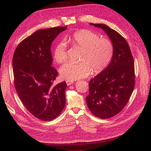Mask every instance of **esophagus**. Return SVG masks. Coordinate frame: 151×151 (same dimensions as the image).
<instances>
[{"instance_id": "esophagus-1", "label": "esophagus", "mask_w": 151, "mask_h": 151, "mask_svg": "<svg viewBox=\"0 0 151 151\" xmlns=\"http://www.w3.org/2000/svg\"><path fill=\"white\" fill-rule=\"evenodd\" d=\"M73 83H74V82H73V81H70V80H67L66 81V83H67V85H68V86H70V85H71V84H73Z\"/></svg>"}]
</instances>
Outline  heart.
<instances>
[{
  "label": "heart",
  "instance_id": "1",
  "mask_svg": "<svg viewBox=\"0 0 151 151\" xmlns=\"http://www.w3.org/2000/svg\"><path fill=\"white\" fill-rule=\"evenodd\" d=\"M68 41L82 49L78 63H67L60 68L61 76L65 80L74 81L86 78L93 73H99L105 69L114 55V45L109 40L99 38L98 34L91 30H78L68 37ZM68 57L67 45L64 41L56 44L53 50V58L57 63H63Z\"/></svg>",
  "mask_w": 151,
  "mask_h": 151
}]
</instances>
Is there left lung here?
Wrapping results in <instances>:
<instances>
[{
    "mask_svg": "<svg viewBox=\"0 0 151 151\" xmlns=\"http://www.w3.org/2000/svg\"><path fill=\"white\" fill-rule=\"evenodd\" d=\"M90 25L101 29L114 48L109 65L90 80L86 97L92 114L105 119L119 114L129 101L135 84L134 60L126 40L119 33L105 24Z\"/></svg>",
    "mask_w": 151,
    "mask_h": 151,
    "instance_id": "obj_1",
    "label": "left lung"
}]
</instances>
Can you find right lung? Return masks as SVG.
<instances>
[{"label": "right lung", "instance_id": "1", "mask_svg": "<svg viewBox=\"0 0 151 151\" xmlns=\"http://www.w3.org/2000/svg\"><path fill=\"white\" fill-rule=\"evenodd\" d=\"M67 27L39 30L23 40L13 58L14 86L23 105L44 121L55 119L65 105V82L53 85L58 73L52 66L51 45Z\"/></svg>", "mask_w": 151, "mask_h": 151}]
</instances>
